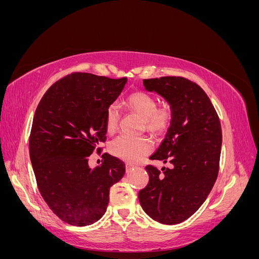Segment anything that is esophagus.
<instances>
[{
    "label": "esophagus",
    "instance_id": "34e87169",
    "mask_svg": "<svg viewBox=\"0 0 259 259\" xmlns=\"http://www.w3.org/2000/svg\"><path fill=\"white\" fill-rule=\"evenodd\" d=\"M133 167H135L134 164H132V163H126V164H125V168H126V171L131 170Z\"/></svg>",
    "mask_w": 259,
    "mask_h": 259
}]
</instances>
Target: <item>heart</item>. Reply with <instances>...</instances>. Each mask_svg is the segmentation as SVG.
I'll return each instance as SVG.
<instances>
[{"label":"heart","mask_w":259,"mask_h":259,"mask_svg":"<svg viewBox=\"0 0 259 259\" xmlns=\"http://www.w3.org/2000/svg\"><path fill=\"white\" fill-rule=\"evenodd\" d=\"M130 112H134L144 119V128L151 135L160 136L165 133L173 121L174 110L167 101L156 105V98L145 91L132 93L124 103ZM121 113L116 106H109L106 110V130L113 134L119 128ZM152 150V143L146 137L131 138L119 136L110 144V152L121 160L138 162Z\"/></svg>","instance_id":"1"}]
</instances>
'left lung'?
<instances>
[{
	"instance_id": "left-lung-1",
	"label": "left lung",
	"mask_w": 259,
	"mask_h": 259,
	"mask_svg": "<svg viewBox=\"0 0 259 259\" xmlns=\"http://www.w3.org/2000/svg\"><path fill=\"white\" fill-rule=\"evenodd\" d=\"M173 107V121L150 160L169 162L162 171L148 164V185L139 191L140 205L155 222L183 223L204 203L219 170L222 125L213 104L200 86L183 76L146 79Z\"/></svg>"
}]
</instances>
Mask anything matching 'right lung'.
I'll return each mask as SVG.
<instances>
[{"label":"right lung","instance_id":"1","mask_svg":"<svg viewBox=\"0 0 259 259\" xmlns=\"http://www.w3.org/2000/svg\"><path fill=\"white\" fill-rule=\"evenodd\" d=\"M126 81L73 72L55 82L37 105L29 139L36 185L53 213L69 225L99 221L110 187L125 173L124 162L113 155L104 153L95 168L89 156L106 142V110Z\"/></svg>","mask_w":259,"mask_h":259}]
</instances>
